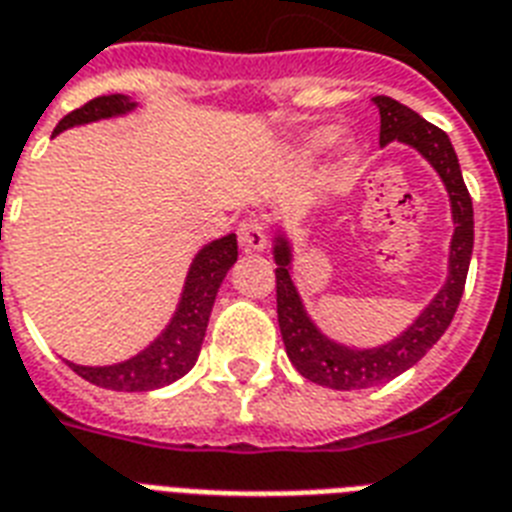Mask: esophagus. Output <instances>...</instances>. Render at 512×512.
I'll return each mask as SVG.
<instances>
[{"label": "esophagus", "instance_id": "1", "mask_svg": "<svg viewBox=\"0 0 512 512\" xmlns=\"http://www.w3.org/2000/svg\"><path fill=\"white\" fill-rule=\"evenodd\" d=\"M237 237H240V245L248 248V251H261L267 245V224L264 219H245L240 227H237Z\"/></svg>", "mask_w": 512, "mask_h": 512}]
</instances>
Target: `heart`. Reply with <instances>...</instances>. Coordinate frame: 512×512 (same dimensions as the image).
Returning a JSON list of instances; mask_svg holds the SVG:
<instances>
[{"mask_svg": "<svg viewBox=\"0 0 512 512\" xmlns=\"http://www.w3.org/2000/svg\"><path fill=\"white\" fill-rule=\"evenodd\" d=\"M331 141V133H315L312 136V146H326Z\"/></svg>", "mask_w": 512, "mask_h": 512, "instance_id": "1", "label": "heart"}]
</instances>
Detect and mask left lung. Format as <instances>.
I'll return each mask as SVG.
<instances>
[{
	"instance_id": "left-lung-1",
	"label": "left lung",
	"mask_w": 512,
	"mask_h": 512,
	"mask_svg": "<svg viewBox=\"0 0 512 512\" xmlns=\"http://www.w3.org/2000/svg\"><path fill=\"white\" fill-rule=\"evenodd\" d=\"M376 106L382 114V130H379V144L403 141L414 146L433 162V168L441 173L443 184L449 189L451 211H454V240H451V264L449 280L435 296L433 304L427 307L414 326L406 334L398 336L395 342L384 344L379 350H347L342 344L328 342L318 328L312 326L310 318L301 310L299 293L293 288L288 267H291V253L283 237H277L275 245V291H277V323L283 334L285 352L293 368L304 379L315 384L331 387V390H363L374 384L390 382L406 368L427 355L449 328L451 318L459 307L462 291H465L467 267L473 256V200L467 192L465 178L459 170V160L449 136L433 122L422 120L417 112L408 106L398 104L395 98L376 95Z\"/></svg>"
}]
</instances>
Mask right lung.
<instances>
[{
  "instance_id": "add662e5",
  "label": "right lung",
  "mask_w": 512,
  "mask_h": 512,
  "mask_svg": "<svg viewBox=\"0 0 512 512\" xmlns=\"http://www.w3.org/2000/svg\"><path fill=\"white\" fill-rule=\"evenodd\" d=\"M128 98L112 93L98 95L93 101H87L79 109L69 112L58 125L55 133L71 128V125H82V122L101 120V117H112L130 109ZM237 261V237L227 235L216 240V243L205 245L197 259H194L189 277H186L184 296L178 304L176 318L170 320L165 334L146 347L141 355L117 363V366L90 368V366H74L82 379L90 384H98L104 390H120V392H146L165 387V384L176 382L194 366V360L200 355L202 339H205V328L211 318L213 301L219 291L221 280L229 272V267Z\"/></svg>"
}]
</instances>
